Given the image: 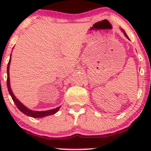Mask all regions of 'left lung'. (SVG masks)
Segmentation results:
<instances>
[{
    "label": "left lung",
    "mask_w": 151,
    "mask_h": 151,
    "mask_svg": "<svg viewBox=\"0 0 151 151\" xmlns=\"http://www.w3.org/2000/svg\"><path fill=\"white\" fill-rule=\"evenodd\" d=\"M123 31H124V30H123ZM124 35H125V36H126V37H127V38H129V37H128V36H127V35H126V33H125V32H124Z\"/></svg>",
    "instance_id": "obj_1"
}]
</instances>
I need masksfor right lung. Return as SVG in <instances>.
Returning <instances> with one entry per match:
<instances>
[{"label":"right lung","mask_w":151,"mask_h":151,"mask_svg":"<svg viewBox=\"0 0 151 151\" xmlns=\"http://www.w3.org/2000/svg\"><path fill=\"white\" fill-rule=\"evenodd\" d=\"M10 62V58L9 62H8V67H7V74H8V77H7V86H8V91H9L10 96H11L13 101H14V103L15 104V105H16V106L18 107L19 110H20L21 112H22L24 114H25V115L33 117V118H41V117L47 116L52 115V114H55L57 111H58L60 107L52 109V110L45 111H31L30 109H27V107H25V106L22 104L20 103V102L16 98H15L14 94H13V92H12V90L10 89V79H9Z\"/></svg>","instance_id":"right-lung-1"}]
</instances>
